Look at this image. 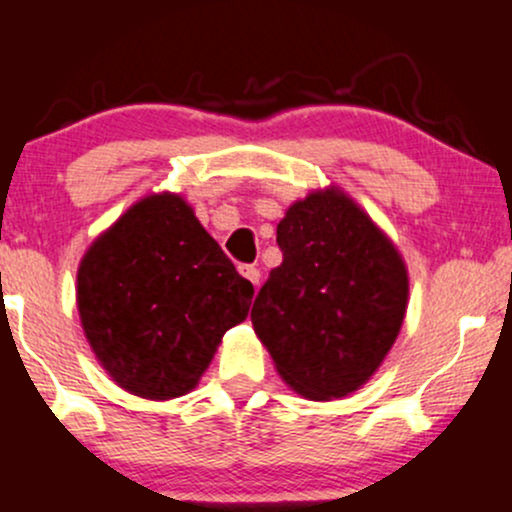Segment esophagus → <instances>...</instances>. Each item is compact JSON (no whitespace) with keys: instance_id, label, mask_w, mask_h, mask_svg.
<instances>
[{"instance_id":"esophagus-1","label":"esophagus","mask_w":512,"mask_h":512,"mask_svg":"<svg viewBox=\"0 0 512 512\" xmlns=\"http://www.w3.org/2000/svg\"><path fill=\"white\" fill-rule=\"evenodd\" d=\"M238 272L243 274L245 279H248L252 286H257V284H260V269H257L255 264H240V267H238Z\"/></svg>"}]
</instances>
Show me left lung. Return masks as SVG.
<instances>
[{
    "instance_id": "obj_1",
    "label": "left lung",
    "mask_w": 512,
    "mask_h": 512,
    "mask_svg": "<svg viewBox=\"0 0 512 512\" xmlns=\"http://www.w3.org/2000/svg\"><path fill=\"white\" fill-rule=\"evenodd\" d=\"M279 267L252 327L281 378L308 399L344 397L378 370L407 313V267L344 192H313L276 226Z\"/></svg>"
}]
</instances>
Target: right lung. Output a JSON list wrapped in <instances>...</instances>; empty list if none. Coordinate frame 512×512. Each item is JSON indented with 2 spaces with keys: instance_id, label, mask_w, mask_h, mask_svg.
<instances>
[{
  "instance_id": "1",
  "label": "right lung",
  "mask_w": 512,
  "mask_h": 512,
  "mask_svg": "<svg viewBox=\"0 0 512 512\" xmlns=\"http://www.w3.org/2000/svg\"><path fill=\"white\" fill-rule=\"evenodd\" d=\"M76 281L98 361L149 399L190 392L255 293L178 195L134 204L88 248Z\"/></svg>"
}]
</instances>
